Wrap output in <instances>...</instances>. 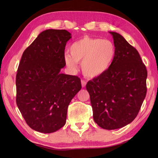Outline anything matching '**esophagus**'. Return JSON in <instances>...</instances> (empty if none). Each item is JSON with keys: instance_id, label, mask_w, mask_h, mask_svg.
<instances>
[{"instance_id": "1", "label": "esophagus", "mask_w": 158, "mask_h": 158, "mask_svg": "<svg viewBox=\"0 0 158 158\" xmlns=\"http://www.w3.org/2000/svg\"><path fill=\"white\" fill-rule=\"evenodd\" d=\"M81 84H82V86L84 88L85 86V85H86V82L84 80H81Z\"/></svg>"}]
</instances>
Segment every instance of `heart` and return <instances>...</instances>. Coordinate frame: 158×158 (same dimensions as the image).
<instances>
[{
  "mask_svg": "<svg viewBox=\"0 0 158 158\" xmlns=\"http://www.w3.org/2000/svg\"><path fill=\"white\" fill-rule=\"evenodd\" d=\"M70 54L64 55L67 67L76 70L81 63L82 73L94 78L106 73L110 69L116 56V48L109 40L85 36L76 41L69 47Z\"/></svg>",
  "mask_w": 158,
  "mask_h": 158,
  "instance_id": "1",
  "label": "heart"
}]
</instances>
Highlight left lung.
I'll return each instance as SVG.
<instances>
[{
	"mask_svg": "<svg viewBox=\"0 0 158 158\" xmlns=\"http://www.w3.org/2000/svg\"><path fill=\"white\" fill-rule=\"evenodd\" d=\"M113 36L116 56L106 73L89 80L94 121L102 128L114 130L136 118L146 95L147 70L138 51L121 34Z\"/></svg>",
	"mask_w": 158,
	"mask_h": 158,
	"instance_id": "left-lung-1",
	"label": "left lung"
}]
</instances>
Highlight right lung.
<instances>
[{"label":"right lung","mask_w":158,"mask_h":158,"mask_svg":"<svg viewBox=\"0 0 158 158\" xmlns=\"http://www.w3.org/2000/svg\"><path fill=\"white\" fill-rule=\"evenodd\" d=\"M71 37L65 30H47L23 52L16 79V103L35 131L51 133L63 127L69 105L82 88L78 76L60 73Z\"/></svg>","instance_id":"add662e5"}]
</instances>
